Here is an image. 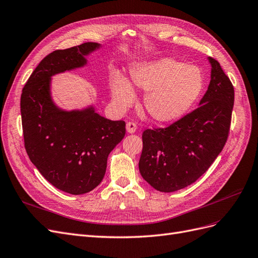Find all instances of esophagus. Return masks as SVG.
I'll use <instances>...</instances> for the list:
<instances>
[{"label":"esophagus","instance_id":"34e87169","mask_svg":"<svg viewBox=\"0 0 258 258\" xmlns=\"http://www.w3.org/2000/svg\"><path fill=\"white\" fill-rule=\"evenodd\" d=\"M126 130H127L128 134H135L136 130H137V124L135 122H131V121L127 122Z\"/></svg>","mask_w":258,"mask_h":258}]
</instances>
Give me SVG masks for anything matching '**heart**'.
<instances>
[{
	"mask_svg": "<svg viewBox=\"0 0 258 258\" xmlns=\"http://www.w3.org/2000/svg\"><path fill=\"white\" fill-rule=\"evenodd\" d=\"M129 79L114 74L110 81L112 100L119 111L127 110L136 101L132 86L145 91L142 106L156 123H172L188 113L197 102L205 81L200 69L171 57L134 63Z\"/></svg>",
	"mask_w": 258,
	"mask_h": 258,
	"instance_id": "obj_1",
	"label": "heart"
}]
</instances>
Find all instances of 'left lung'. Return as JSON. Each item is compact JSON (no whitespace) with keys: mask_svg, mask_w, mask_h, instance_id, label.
Here are the masks:
<instances>
[{"mask_svg":"<svg viewBox=\"0 0 258 258\" xmlns=\"http://www.w3.org/2000/svg\"><path fill=\"white\" fill-rule=\"evenodd\" d=\"M208 60L211 80L199 107L166 129L143 132L139 169L156 190L173 192L196 182L227 140L235 91L220 63Z\"/></svg>","mask_w":258,"mask_h":258,"instance_id":"8db88e82","label":"left lung"}]
</instances>
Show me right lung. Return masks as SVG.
I'll return each mask as SVG.
<instances>
[{
  "label": "right lung",
  "mask_w": 258,
  "mask_h": 258,
  "mask_svg": "<svg viewBox=\"0 0 258 258\" xmlns=\"http://www.w3.org/2000/svg\"><path fill=\"white\" fill-rule=\"evenodd\" d=\"M102 45L84 43L46 56L22 89L20 111L31 162L56 188L89 192L102 182L107 157L124 137L126 122L111 120L93 104L66 110L51 95L52 76L83 69Z\"/></svg>",
  "instance_id": "add662e5"
}]
</instances>
